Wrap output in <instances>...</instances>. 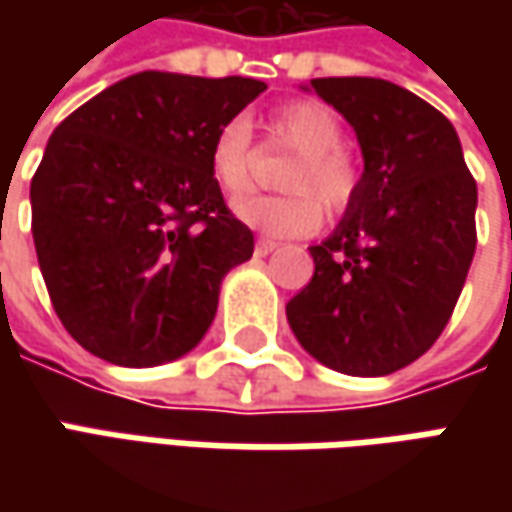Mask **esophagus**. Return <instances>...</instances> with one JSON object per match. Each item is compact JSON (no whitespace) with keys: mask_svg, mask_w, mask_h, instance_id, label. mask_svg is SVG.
Wrapping results in <instances>:
<instances>
[{"mask_svg":"<svg viewBox=\"0 0 512 512\" xmlns=\"http://www.w3.org/2000/svg\"><path fill=\"white\" fill-rule=\"evenodd\" d=\"M276 247H279V242H273V239H265V236H262V239L256 242V253H259V256H267V253H273Z\"/></svg>","mask_w":512,"mask_h":512,"instance_id":"34e87169","label":"esophagus"}]
</instances>
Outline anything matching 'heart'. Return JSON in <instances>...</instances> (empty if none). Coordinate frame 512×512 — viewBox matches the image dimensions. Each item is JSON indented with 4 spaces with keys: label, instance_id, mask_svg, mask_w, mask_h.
I'll list each match as a JSON object with an SVG mask.
<instances>
[{
    "label": "heart",
    "instance_id": "obj_1",
    "mask_svg": "<svg viewBox=\"0 0 512 512\" xmlns=\"http://www.w3.org/2000/svg\"><path fill=\"white\" fill-rule=\"evenodd\" d=\"M270 136L296 150L285 170V196H245L233 202V216L265 236L293 239L307 236L322 225L319 201L339 213L359 187V168L342 148L344 128L339 116L319 99H299L270 113ZM253 136L245 119H230L210 142V173L227 196H239L250 187Z\"/></svg>",
    "mask_w": 512,
    "mask_h": 512
}]
</instances>
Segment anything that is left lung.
I'll use <instances>...</instances> for the list:
<instances>
[{
	"instance_id": "obj_1",
	"label": "left lung",
	"mask_w": 512,
	"mask_h": 512,
	"mask_svg": "<svg viewBox=\"0 0 512 512\" xmlns=\"http://www.w3.org/2000/svg\"><path fill=\"white\" fill-rule=\"evenodd\" d=\"M356 130L364 173L342 222L310 247L287 302L307 353L347 376H387L427 353L476 253V182L456 128L416 93L370 76L310 79Z\"/></svg>"
}]
</instances>
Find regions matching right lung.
<instances>
[{"label":"right lung","mask_w":512,"mask_h":512,"mask_svg":"<svg viewBox=\"0 0 512 512\" xmlns=\"http://www.w3.org/2000/svg\"><path fill=\"white\" fill-rule=\"evenodd\" d=\"M265 88L142 70L53 130L30 182L33 245L56 316L93 356L153 367L202 342L222 279L253 256L210 142Z\"/></svg>","instance_id":"right-lung-1"}]
</instances>
